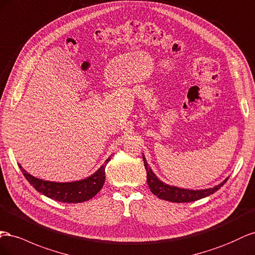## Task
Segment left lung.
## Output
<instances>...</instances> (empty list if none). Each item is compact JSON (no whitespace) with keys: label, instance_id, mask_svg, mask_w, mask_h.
Listing matches in <instances>:
<instances>
[{"label":"left lung","instance_id":"obj_1","mask_svg":"<svg viewBox=\"0 0 255 255\" xmlns=\"http://www.w3.org/2000/svg\"><path fill=\"white\" fill-rule=\"evenodd\" d=\"M144 166L146 169L147 173V185L150 189V191L157 195L159 199L164 200V201H170L174 203H187V202H193L196 200H200L203 198H206V196L215 193L217 190L227 183L229 177L224 179L220 185H218L214 188L205 189V190H188V189H181L177 187L169 186L166 184H163L161 180H159L157 176L155 175L150 168L148 166L146 159L143 157Z\"/></svg>","mask_w":255,"mask_h":255}]
</instances>
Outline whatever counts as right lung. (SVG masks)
<instances>
[{"label":"right lung","mask_w":255,"mask_h":255,"mask_svg":"<svg viewBox=\"0 0 255 255\" xmlns=\"http://www.w3.org/2000/svg\"><path fill=\"white\" fill-rule=\"evenodd\" d=\"M110 160L111 157H109L105 161V164L101 165L99 170L94 173L92 176L79 181H74V183H53V181L42 180L32 176L31 174L22 169L20 164L19 166L28 183L36 190L55 201L75 204V203H81L92 199L100 191L106 179V165Z\"/></svg>","instance_id":"obj_1"}]
</instances>
